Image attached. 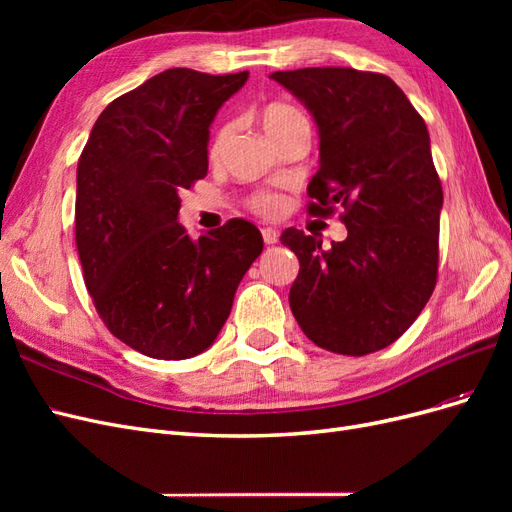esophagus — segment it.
Listing matches in <instances>:
<instances>
[{
    "instance_id": "1",
    "label": "esophagus",
    "mask_w": 512,
    "mask_h": 512,
    "mask_svg": "<svg viewBox=\"0 0 512 512\" xmlns=\"http://www.w3.org/2000/svg\"><path fill=\"white\" fill-rule=\"evenodd\" d=\"M262 239H265L267 245H273L277 243V239H280V235H277L275 228H262Z\"/></svg>"
}]
</instances>
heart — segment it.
<instances>
[{
  "instance_id": "b5f03b06",
  "label": "heart",
  "mask_w": 512,
  "mask_h": 512,
  "mask_svg": "<svg viewBox=\"0 0 512 512\" xmlns=\"http://www.w3.org/2000/svg\"><path fill=\"white\" fill-rule=\"evenodd\" d=\"M303 117L297 108L290 106V104H282V102H273L267 104L265 108L260 111V121H262V128L267 130V134L273 138L277 132H280L288 121ZM228 138H230V128L222 126L218 128V132L213 134L211 138V145H209V158L211 160H218L226 145H228ZM284 196L277 194V192H269V190H260L254 192L250 198H247V207L250 211H254L256 215H262V218H277L284 211Z\"/></svg>"
}]
</instances>
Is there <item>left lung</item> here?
<instances>
[{
  "mask_svg": "<svg viewBox=\"0 0 512 512\" xmlns=\"http://www.w3.org/2000/svg\"><path fill=\"white\" fill-rule=\"evenodd\" d=\"M271 79L307 106L320 132L309 215L329 218L339 205L348 228L331 250L303 230L282 232L301 265L290 309L324 350L378 352L408 331L438 282L442 183L427 126L378 72L301 68Z\"/></svg>",
  "mask_w": 512,
  "mask_h": 512,
  "instance_id": "1",
  "label": "left lung"
}]
</instances>
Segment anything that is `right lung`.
<instances>
[{
    "instance_id": "1",
    "label": "right lung",
    "mask_w": 512,
    "mask_h": 512,
    "mask_svg": "<svg viewBox=\"0 0 512 512\" xmlns=\"http://www.w3.org/2000/svg\"><path fill=\"white\" fill-rule=\"evenodd\" d=\"M247 76L164 70L104 108L79 158L85 286L106 329L151 359L207 350L262 252L252 222L228 220L198 241L177 222L179 192L207 175L211 121Z\"/></svg>"
}]
</instances>
